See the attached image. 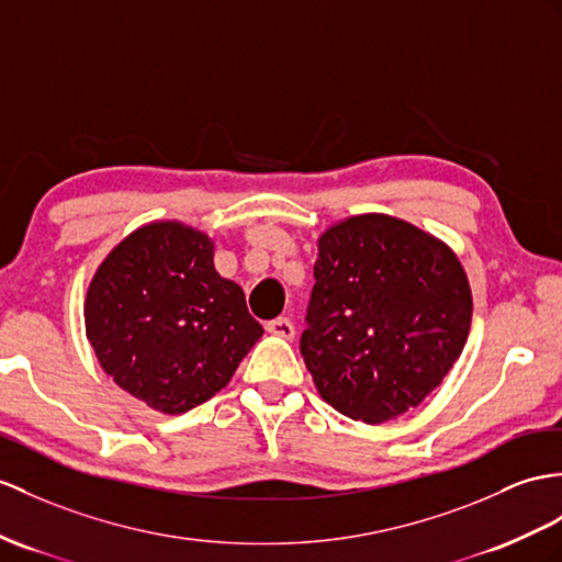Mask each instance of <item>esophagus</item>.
<instances>
[{
  "mask_svg": "<svg viewBox=\"0 0 562 562\" xmlns=\"http://www.w3.org/2000/svg\"><path fill=\"white\" fill-rule=\"evenodd\" d=\"M267 331L273 334V336H279V338L291 340L295 336V326L289 317H277V319L267 322Z\"/></svg>",
  "mask_w": 562,
  "mask_h": 562,
  "instance_id": "esophagus-1",
  "label": "esophagus"
}]
</instances>
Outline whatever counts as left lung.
<instances>
[{"label":"left lung","mask_w":562,"mask_h":562,"mask_svg":"<svg viewBox=\"0 0 562 562\" xmlns=\"http://www.w3.org/2000/svg\"><path fill=\"white\" fill-rule=\"evenodd\" d=\"M300 355L340 415L381 424L417 407L464 348L472 293L441 240L386 214L324 231Z\"/></svg>","instance_id":"8db88e82"}]
</instances>
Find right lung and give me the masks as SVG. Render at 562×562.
<instances>
[{"mask_svg": "<svg viewBox=\"0 0 562 562\" xmlns=\"http://www.w3.org/2000/svg\"><path fill=\"white\" fill-rule=\"evenodd\" d=\"M86 334L123 391L181 415L228 384L265 328L240 285L216 273L207 236L155 222L123 238L94 271Z\"/></svg>", "mask_w": 562, "mask_h": 562, "instance_id": "1", "label": "right lung"}]
</instances>
